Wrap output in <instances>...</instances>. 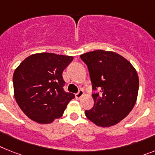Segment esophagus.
I'll use <instances>...</instances> for the list:
<instances>
[{"mask_svg": "<svg viewBox=\"0 0 155 155\" xmlns=\"http://www.w3.org/2000/svg\"><path fill=\"white\" fill-rule=\"evenodd\" d=\"M83 95H84V91H83L82 89H80V90L75 94V97H76L77 99H80Z\"/></svg>", "mask_w": 155, "mask_h": 155, "instance_id": "esophagus-1", "label": "esophagus"}]
</instances>
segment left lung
<instances>
[{"label": "left lung", "instance_id": "obj_1", "mask_svg": "<svg viewBox=\"0 0 155 155\" xmlns=\"http://www.w3.org/2000/svg\"><path fill=\"white\" fill-rule=\"evenodd\" d=\"M88 66L94 105L85 114L100 127L116 125L124 119L135 104L139 77L130 62L119 54L97 50L80 55Z\"/></svg>", "mask_w": 155, "mask_h": 155}]
</instances>
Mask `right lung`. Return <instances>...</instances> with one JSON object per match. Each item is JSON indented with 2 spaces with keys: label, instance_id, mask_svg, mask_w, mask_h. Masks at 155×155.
<instances>
[{
  "label": "right lung",
  "instance_id": "1",
  "mask_svg": "<svg viewBox=\"0 0 155 155\" xmlns=\"http://www.w3.org/2000/svg\"><path fill=\"white\" fill-rule=\"evenodd\" d=\"M72 56L38 53L26 58L13 74L14 96L29 118L39 124H50L63 114L74 94L64 91L63 70Z\"/></svg>",
  "mask_w": 155,
  "mask_h": 155
}]
</instances>
